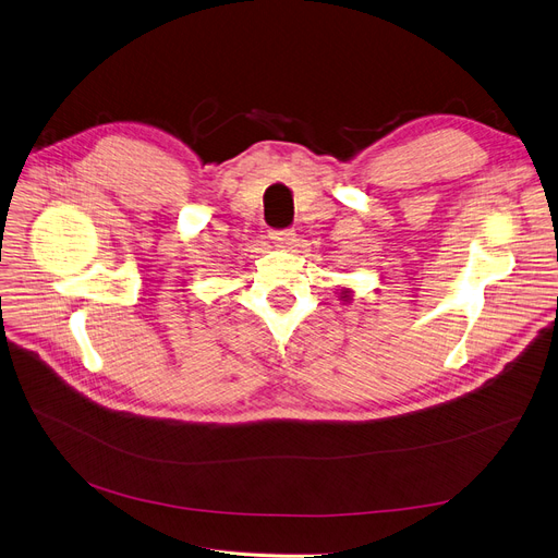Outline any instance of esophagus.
I'll return each mask as SVG.
<instances>
[{
    "instance_id": "1",
    "label": "esophagus",
    "mask_w": 558,
    "mask_h": 558,
    "mask_svg": "<svg viewBox=\"0 0 558 558\" xmlns=\"http://www.w3.org/2000/svg\"><path fill=\"white\" fill-rule=\"evenodd\" d=\"M269 236H271V241L276 246H280V248H289L296 241V232L292 230V228H284V230H271L269 232Z\"/></svg>"
}]
</instances>
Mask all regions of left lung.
I'll use <instances>...</instances> for the list:
<instances>
[{"label":"left lung","instance_id":"1","mask_svg":"<svg viewBox=\"0 0 558 558\" xmlns=\"http://www.w3.org/2000/svg\"><path fill=\"white\" fill-rule=\"evenodd\" d=\"M351 299V292H349V289H344V292H342V301H349Z\"/></svg>","mask_w":558,"mask_h":558}]
</instances>
